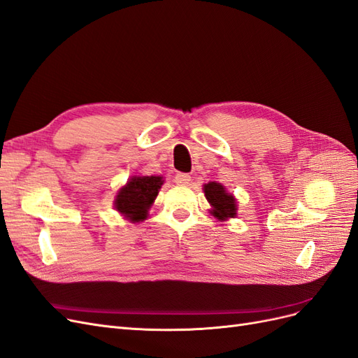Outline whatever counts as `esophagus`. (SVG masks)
Returning <instances> with one entry per match:
<instances>
[{
    "label": "esophagus",
    "instance_id": "obj_1",
    "mask_svg": "<svg viewBox=\"0 0 358 358\" xmlns=\"http://www.w3.org/2000/svg\"><path fill=\"white\" fill-rule=\"evenodd\" d=\"M175 182L178 183V185H188V183L191 182V176L188 175V173H176Z\"/></svg>",
    "mask_w": 358,
    "mask_h": 358
}]
</instances>
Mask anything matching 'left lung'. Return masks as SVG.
<instances>
[{"instance_id": "obj_1", "label": "left lung", "mask_w": 358, "mask_h": 358, "mask_svg": "<svg viewBox=\"0 0 358 358\" xmlns=\"http://www.w3.org/2000/svg\"><path fill=\"white\" fill-rule=\"evenodd\" d=\"M204 196L212 204V213L216 218L224 221L227 218H234L236 216V199L225 191L221 183L209 182L204 185Z\"/></svg>"}]
</instances>
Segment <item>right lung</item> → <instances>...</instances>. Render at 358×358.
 <instances>
[{"label":"right lung","instance_id":"add662e5","mask_svg":"<svg viewBox=\"0 0 358 358\" xmlns=\"http://www.w3.org/2000/svg\"><path fill=\"white\" fill-rule=\"evenodd\" d=\"M162 185L159 176H134L117 192L115 208L129 221L138 222L146 218L149 206L155 200Z\"/></svg>","mask_w":358,"mask_h":358}]
</instances>
